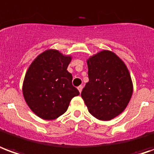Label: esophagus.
<instances>
[{
  "mask_svg": "<svg viewBox=\"0 0 154 154\" xmlns=\"http://www.w3.org/2000/svg\"><path fill=\"white\" fill-rule=\"evenodd\" d=\"M83 89V86L82 85H79V87H78V90L79 91V93H81V91H82Z\"/></svg>",
  "mask_w": 154,
  "mask_h": 154,
  "instance_id": "1",
  "label": "esophagus"
}]
</instances>
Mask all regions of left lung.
<instances>
[{"label":"left lung","mask_w":154,"mask_h":154,"mask_svg":"<svg viewBox=\"0 0 154 154\" xmlns=\"http://www.w3.org/2000/svg\"><path fill=\"white\" fill-rule=\"evenodd\" d=\"M87 65L89 82L81 97L91 115L100 120H111L124 112L131 100V75L120 58L107 50L90 56Z\"/></svg>","instance_id":"left-lung-1"}]
</instances>
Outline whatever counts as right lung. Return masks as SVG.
Wrapping results in <instances>:
<instances>
[{"instance_id": "1", "label": "right lung", "mask_w": 154, "mask_h": 154, "mask_svg": "<svg viewBox=\"0 0 154 154\" xmlns=\"http://www.w3.org/2000/svg\"><path fill=\"white\" fill-rule=\"evenodd\" d=\"M72 56L49 49L34 60L27 69L22 85L24 99L34 114L45 120L64 114L69 102L79 92L72 85L67 70Z\"/></svg>"}]
</instances>
